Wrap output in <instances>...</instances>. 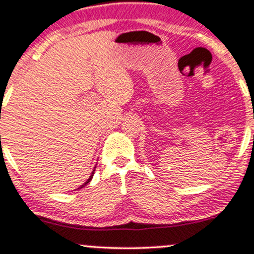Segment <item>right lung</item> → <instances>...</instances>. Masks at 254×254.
Wrapping results in <instances>:
<instances>
[{
	"mask_svg": "<svg viewBox=\"0 0 254 254\" xmlns=\"http://www.w3.org/2000/svg\"><path fill=\"white\" fill-rule=\"evenodd\" d=\"M94 171H95V169H94V170H93V174H91V176L88 178V181H86V182H85V183H84V185H83L82 187H80V188H83V187H84V186H86V185H88V183H89V182H90V181H91V178H93V176H94Z\"/></svg>",
	"mask_w": 254,
	"mask_h": 254,
	"instance_id": "add662e5",
	"label": "right lung"
}]
</instances>
